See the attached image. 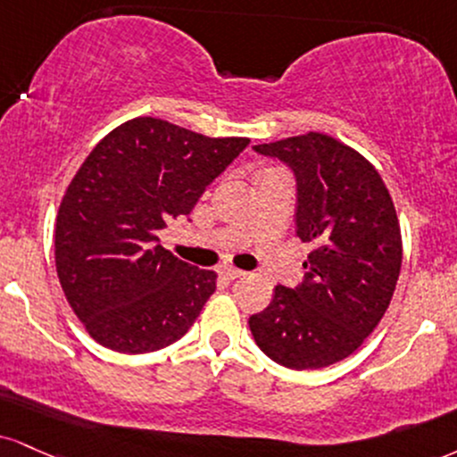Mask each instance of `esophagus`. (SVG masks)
Returning <instances> with one entry per match:
<instances>
[{
    "label": "esophagus",
    "instance_id": "34e87169",
    "mask_svg": "<svg viewBox=\"0 0 457 457\" xmlns=\"http://www.w3.org/2000/svg\"><path fill=\"white\" fill-rule=\"evenodd\" d=\"M221 274L225 278H229V281H234V278H240V277H245V270H238V268H223L221 270Z\"/></svg>",
    "mask_w": 457,
    "mask_h": 457
}]
</instances>
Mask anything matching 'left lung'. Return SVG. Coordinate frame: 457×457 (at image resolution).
<instances>
[{
	"label": "left lung",
	"instance_id": "8db88e82",
	"mask_svg": "<svg viewBox=\"0 0 457 457\" xmlns=\"http://www.w3.org/2000/svg\"><path fill=\"white\" fill-rule=\"evenodd\" d=\"M298 179L295 236L312 245L304 281L274 287L249 328L277 364L315 370L349 357L378 326L403 266L398 214L381 174L364 155L328 134L255 145Z\"/></svg>",
	"mask_w": 457,
	"mask_h": 457
}]
</instances>
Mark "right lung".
Segmentation results:
<instances>
[{
    "mask_svg": "<svg viewBox=\"0 0 457 457\" xmlns=\"http://www.w3.org/2000/svg\"><path fill=\"white\" fill-rule=\"evenodd\" d=\"M249 138H208L155 117L114 128L65 189L54 266L89 337L119 353H151L194 326L217 287L159 245L170 219L194 211Z\"/></svg>",
    "mask_w": 457,
    "mask_h": 457,
    "instance_id": "1",
    "label": "right lung"
}]
</instances>
